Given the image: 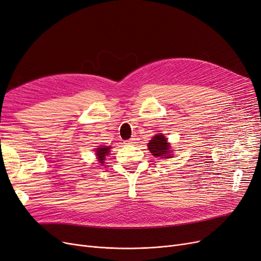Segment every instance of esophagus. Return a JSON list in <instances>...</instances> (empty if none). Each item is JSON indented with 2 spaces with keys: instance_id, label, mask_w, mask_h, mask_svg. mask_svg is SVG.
I'll use <instances>...</instances> for the list:
<instances>
[{
  "instance_id": "34e87169",
  "label": "esophagus",
  "mask_w": 261,
  "mask_h": 261,
  "mask_svg": "<svg viewBox=\"0 0 261 261\" xmlns=\"http://www.w3.org/2000/svg\"><path fill=\"white\" fill-rule=\"evenodd\" d=\"M135 143V139H130L128 141H124V144H134Z\"/></svg>"
}]
</instances>
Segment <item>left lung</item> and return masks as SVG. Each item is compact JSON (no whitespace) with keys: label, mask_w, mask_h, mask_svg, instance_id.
Listing matches in <instances>:
<instances>
[{"label":"left lung","mask_w":261,"mask_h":261,"mask_svg":"<svg viewBox=\"0 0 261 261\" xmlns=\"http://www.w3.org/2000/svg\"><path fill=\"white\" fill-rule=\"evenodd\" d=\"M148 149L154 156L171 158L172 155L168 151L169 145L163 134L154 135V138H152V140H150V142L148 143Z\"/></svg>","instance_id":"1"}]
</instances>
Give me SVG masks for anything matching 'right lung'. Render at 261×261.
Returning <instances> with one entry per match:
<instances>
[{"label":"right lung","instance_id":"right-lung-1","mask_svg":"<svg viewBox=\"0 0 261 261\" xmlns=\"http://www.w3.org/2000/svg\"><path fill=\"white\" fill-rule=\"evenodd\" d=\"M109 151H110V147H100V148H97V156L100 163H103L106 154H108Z\"/></svg>","mask_w":261,"mask_h":261}]
</instances>
